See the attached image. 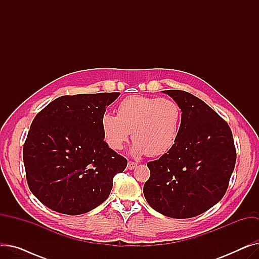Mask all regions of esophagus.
<instances>
[{
  "mask_svg": "<svg viewBox=\"0 0 259 259\" xmlns=\"http://www.w3.org/2000/svg\"><path fill=\"white\" fill-rule=\"evenodd\" d=\"M137 167H138V164H137V162H134V161H129L128 165H127V168L129 170H133L134 168H137Z\"/></svg>",
  "mask_w": 259,
  "mask_h": 259,
  "instance_id": "34e87169",
  "label": "esophagus"
}]
</instances>
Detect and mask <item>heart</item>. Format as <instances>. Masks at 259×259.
I'll return each instance as SVG.
<instances>
[{
	"instance_id": "b5f03b06",
	"label": "heart",
	"mask_w": 259,
	"mask_h": 259,
	"mask_svg": "<svg viewBox=\"0 0 259 259\" xmlns=\"http://www.w3.org/2000/svg\"><path fill=\"white\" fill-rule=\"evenodd\" d=\"M117 116L105 113L101 127L104 140L113 150H120L131 132V153L156 157L168 153L178 143L183 113L170 99L131 95L117 107Z\"/></svg>"
}]
</instances>
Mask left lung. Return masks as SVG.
Returning <instances> with one entry per match:
<instances>
[{"label":"left lung","mask_w":259,"mask_h":259,"mask_svg":"<svg viewBox=\"0 0 259 259\" xmlns=\"http://www.w3.org/2000/svg\"><path fill=\"white\" fill-rule=\"evenodd\" d=\"M182 109L178 143L158 159L149 161L144 186L147 202L172 219L206 212L225 195L235 167L233 135L211 107L183 90H165Z\"/></svg>","instance_id":"left-lung-1"}]
</instances>
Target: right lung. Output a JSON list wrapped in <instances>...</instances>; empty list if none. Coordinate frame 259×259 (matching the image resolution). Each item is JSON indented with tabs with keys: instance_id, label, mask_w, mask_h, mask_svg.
Returning a JSON list of instances; mask_svg holds the SVG:
<instances>
[{
	"instance_id": "obj_1",
	"label": "right lung",
	"mask_w": 259,
	"mask_h": 259,
	"mask_svg": "<svg viewBox=\"0 0 259 259\" xmlns=\"http://www.w3.org/2000/svg\"><path fill=\"white\" fill-rule=\"evenodd\" d=\"M120 93L64 95L34 117L23 149L26 179L49 209L84 214L103 203L127 159L104 141L101 120Z\"/></svg>"
}]
</instances>
